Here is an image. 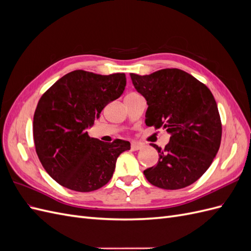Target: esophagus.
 I'll list each match as a JSON object with an SVG mask.
<instances>
[{"mask_svg": "<svg viewBox=\"0 0 251 251\" xmlns=\"http://www.w3.org/2000/svg\"><path fill=\"white\" fill-rule=\"evenodd\" d=\"M142 148V144L138 143V142H132L131 143V150L132 151H138Z\"/></svg>", "mask_w": 251, "mask_h": 251, "instance_id": "esophagus-1", "label": "esophagus"}]
</instances>
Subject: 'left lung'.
Returning a JSON list of instances; mask_svg holds the SVG:
<instances>
[{"label": "left lung", "instance_id": "8db88e82", "mask_svg": "<svg viewBox=\"0 0 251 251\" xmlns=\"http://www.w3.org/2000/svg\"><path fill=\"white\" fill-rule=\"evenodd\" d=\"M130 75L149 105L146 125L171 134L164 149L151 143L159 160L144 176L163 189L193 184L207 171L221 143L222 124L214 95L193 75L176 68Z\"/></svg>", "mask_w": 251, "mask_h": 251}]
</instances>
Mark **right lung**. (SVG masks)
Returning <instances> with one entry per match:
<instances>
[{
    "instance_id": "add662e5",
    "label": "right lung",
    "mask_w": 251,
    "mask_h": 251,
    "mask_svg": "<svg viewBox=\"0 0 251 251\" xmlns=\"http://www.w3.org/2000/svg\"><path fill=\"white\" fill-rule=\"evenodd\" d=\"M126 85L125 73L75 70L42 95L33 117L34 146L43 168L58 184L87 193L110 181L118 156L131 144L92 138L87 128L105 105L120 97Z\"/></svg>"
}]
</instances>
